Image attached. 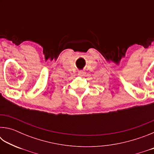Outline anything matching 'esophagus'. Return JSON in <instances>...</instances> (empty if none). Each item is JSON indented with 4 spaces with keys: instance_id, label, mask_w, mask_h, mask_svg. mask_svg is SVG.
I'll return each instance as SVG.
<instances>
[{
    "instance_id": "obj_1",
    "label": "esophagus",
    "mask_w": 154,
    "mask_h": 154,
    "mask_svg": "<svg viewBox=\"0 0 154 154\" xmlns=\"http://www.w3.org/2000/svg\"><path fill=\"white\" fill-rule=\"evenodd\" d=\"M84 73H85L84 72L82 71H79V72H78V75H79V76H82V75H84Z\"/></svg>"
}]
</instances>
